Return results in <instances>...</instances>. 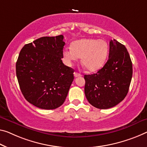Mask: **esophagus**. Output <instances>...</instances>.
I'll use <instances>...</instances> for the list:
<instances>
[{"mask_svg": "<svg viewBox=\"0 0 147 147\" xmlns=\"http://www.w3.org/2000/svg\"><path fill=\"white\" fill-rule=\"evenodd\" d=\"M74 76H75L76 78H78V77H81V75L80 74H79V73H78V72H76V71L74 72Z\"/></svg>", "mask_w": 147, "mask_h": 147, "instance_id": "1", "label": "esophagus"}]
</instances>
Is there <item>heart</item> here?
<instances>
[{"mask_svg":"<svg viewBox=\"0 0 147 147\" xmlns=\"http://www.w3.org/2000/svg\"><path fill=\"white\" fill-rule=\"evenodd\" d=\"M108 54V44L103 39H83L72 42L71 49H65L63 56L67 64L81 58V64L89 71L103 66Z\"/></svg>","mask_w":147,"mask_h":147,"instance_id":"heart-1","label":"heart"}]
</instances>
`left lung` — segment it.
I'll return each mask as SVG.
<instances>
[{
    "mask_svg": "<svg viewBox=\"0 0 147 147\" xmlns=\"http://www.w3.org/2000/svg\"><path fill=\"white\" fill-rule=\"evenodd\" d=\"M132 75V62L127 49L116 40H111L105 66L97 73L84 76L87 100L99 109L115 107L127 95Z\"/></svg>",
    "mask_w": 147,
    "mask_h": 147,
    "instance_id": "obj_1",
    "label": "left lung"
}]
</instances>
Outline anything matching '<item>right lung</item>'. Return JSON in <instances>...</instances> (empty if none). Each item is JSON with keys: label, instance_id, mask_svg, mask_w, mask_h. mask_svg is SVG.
<instances>
[{"label": "right lung", "instance_id": "obj_1", "mask_svg": "<svg viewBox=\"0 0 147 147\" xmlns=\"http://www.w3.org/2000/svg\"><path fill=\"white\" fill-rule=\"evenodd\" d=\"M64 36L42 37L22 49L16 65L20 90L29 103L53 110L64 102L74 69L63 64Z\"/></svg>", "mask_w": 147, "mask_h": 147}]
</instances>
